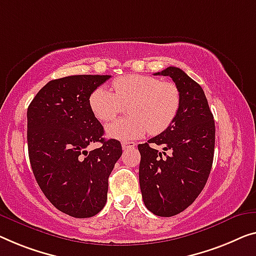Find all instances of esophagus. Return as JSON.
I'll return each instance as SVG.
<instances>
[{
	"label": "esophagus",
	"mask_w": 256,
	"mask_h": 256,
	"mask_svg": "<svg viewBox=\"0 0 256 256\" xmlns=\"http://www.w3.org/2000/svg\"><path fill=\"white\" fill-rule=\"evenodd\" d=\"M122 147H123L124 150H133L136 147V142H133V141H123L122 142Z\"/></svg>",
	"instance_id": "1"
}]
</instances>
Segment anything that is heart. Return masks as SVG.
Listing matches in <instances>:
<instances>
[{
    "label": "heart",
    "instance_id": "b5f03b06",
    "mask_svg": "<svg viewBox=\"0 0 256 256\" xmlns=\"http://www.w3.org/2000/svg\"><path fill=\"white\" fill-rule=\"evenodd\" d=\"M128 104L131 117L106 128L109 136L132 140L150 131L158 134L170 126L180 106V92L174 82L146 74H126L112 82V90L98 87L90 95V106L98 120H112Z\"/></svg>",
    "mask_w": 256,
    "mask_h": 256
}]
</instances>
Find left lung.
<instances>
[{
    "label": "left lung",
    "instance_id": "obj_1",
    "mask_svg": "<svg viewBox=\"0 0 256 256\" xmlns=\"http://www.w3.org/2000/svg\"><path fill=\"white\" fill-rule=\"evenodd\" d=\"M169 76L180 92V106L161 134L138 144L139 182L144 204L152 214L174 216L204 190L215 150V120L204 90L182 68L169 66L155 76ZM162 146L164 152L152 144Z\"/></svg>",
    "mask_w": 256,
    "mask_h": 256
}]
</instances>
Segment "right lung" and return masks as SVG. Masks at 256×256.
Listing matches in <instances>:
<instances>
[{
    "mask_svg": "<svg viewBox=\"0 0 256 256\" xmlns=\"http://www.w3.org/2000/svg\"><path fill=\"white\" fill-rule=\"evenodd\" d=\"M112 76L79 74L55 79L28 109V146L34 177L58 210L87 218L104 209L108 178L122 156L120 142L104 140L90 95ZM101 142L90 153L87 146Z\"/></svg>",
    "mask_w": 256,
    "mask_h": 256,
    "instance_id": "add662e5",
    "label": "right lung"
}]
</instances>
